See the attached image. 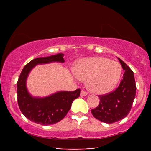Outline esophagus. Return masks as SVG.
Instances as JSON below:
<instances>
[{
    "instance_id": "1",
    "label": "esophagus",
    "mask_w": 151,
    "mask_h": 151,
    "mask_svg": "<svg viewBox=\"0 0 151 151\" xmlns=\"http://www.w3.org/2000/svg\"><path fill=\"white\" fill-rule=\"evenodd\" d=\"M87 94H88V93L85 91L84 90H82L81 93H80V96H87Z\"/></svg>"
}]
</instances>
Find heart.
<instances>
[{"mask_svg":"<svg viewBox=\"0 0 151 151\" xmlns=\"http://www.w3.org/2000/svg\"><path fill=\"white\" fill-rule=\"evenodd\" d=\"M78 79L86 81L91 92L106 94L113 90L119 81L122 67L117 62L104 57H93L80 60L74 69Z\"/></svg>","mask_w":151,"mask_h":151,"instance_id":"1","label":"heart"}]
</instances>
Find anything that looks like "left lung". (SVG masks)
Instances as JSON below:
<instances>
[{"label":"left lung","mask_w":151,"mask_h":151,"mask_svg":"<svg viewBox=\"0 0 151 151\" xmlns=\"http://www.w3.org/2000/svg\"><path fill=\"white\" fill-rule=\"evenodd\" d=\"M118 60L125 71L119 85L109 93L99 95L100 104L91 110L95 118L107 124L119 121L127 116L136 93V84L133 71L124 62L119 58Z\"/></svg>","instance_id":"obj_1"}]
</instances>
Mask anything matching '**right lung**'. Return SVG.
<instances>
[{
	"mask_svg": "<svg viewBox=\"0 0 151 151\" xmlns=\"http://www.w3.org/2000/svg\"><path fill=\"white\" fill-rule=\"evenodd\" d=\"M63 55L58 53L35 58L22 69L17 82V101L20 111L30 121L41 125L54 124L66 116L73 101L80 96V88L73 91H60L43 98L31 96L27 89V78L35 66L52 62L64 63Z\"/></svg>",
	"mask_w": 151,
	"mask_h": 151,
	"instance_id": "obj_1",
	"label": "right lung"
}]
</instances>
